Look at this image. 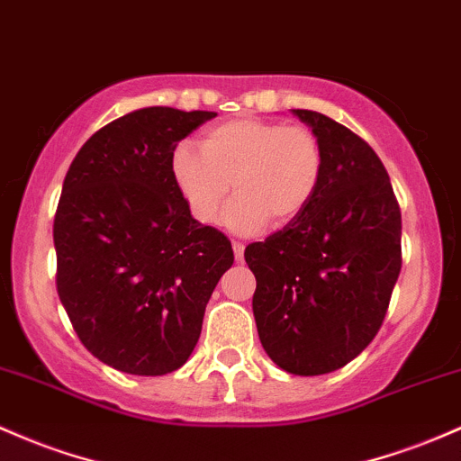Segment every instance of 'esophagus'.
I'll list each match as a JSON object with an SVG mask.
<instances>
[{"mask_svg":"<svg viewBox=\"0 0 461 461\" xmlns=\"http://www.w3.org/2000/svg\"><path fill=\"white\" fill-rule=\"evenodd\" d=\"M231 247H234L236 260L242 262V258H245V245H242V242H239V240H234V242H231Z\"/></svg>","mask_w":461,"mask_h":461,"instance_id":"obj_1","label":"esophagus"}]
</instances>
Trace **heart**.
Masks as SVG:
<instances>
[{"instance_id": "1", "label": "heart", "mask_w": 461, "mask_h": 461, "mask_svg": "<svg viewBox=\"0 0 461 461\" xmlns=\"http://www.w3.org/2000/svg\"><path fill=\"white\" fill-rule=\"evenodd\" d=\"M199 150L181 144L170 157L175 188L196 221L219 219L234 185L225 225L256 234L269 222L285 227L315 199L321 185V140L308 126L234 118L207 129Z\"/></svg>"}]
</instances>
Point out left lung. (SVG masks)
Here are the masks:
<instances>
[{
  "mask_svg": "<svg viewBox=\"0 0 461 461\" xmlns=\"http://www.w3.org/2000/svg\"><path fill=\"white\" fill-rule=\"evenodd\" d=\"M293 113L321 140V185L285 230L247 245L245 260L265 352L288 374L320 376L350 363L381 330L402 267V221L366 140L317 111Z\"/></svg>",
  "mask_w": 461,
  "mask_h": 461,
  "instance_id": "8db88e82",
  "label": "left lung"
}]
</instances>
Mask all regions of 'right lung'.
I'll return each instance as SVG.
<instances>
[{
  "label": "right lung",
  "mask_w": 461,
  "mask_h": 461,
  "mask_svg": "<svg viewBox=\"0 0 461 461\" xmlns=\"http://www.w3.org/2000/svg\"><path fill=\"white\" fill-rule=\"evenodd\" d=\"M214 111L146 107L95 131L74 157L54 216L57 291L98 361L138 376L179 370L234 265L175 188L176 144Z\"/></svg>",
  "instance_id": "1"
}]
</instances>
